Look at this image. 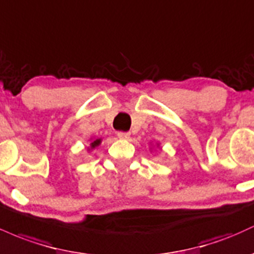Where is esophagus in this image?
I'll return each mask as SVG.
<instances>
[{
    "label": "esophagus",
    "instance_id": "34e87169",
    "mask_svg": "<svg viewBox=\"0 0 254 254\" xmlns=\"http://www.w3.org/2000/svg\"><path fill=\"white\" fill-rule=\"evenodd\" d=\"M117 136H118L119 138H123V140H127V138L130 137V132H123V131H119L117 133Z\"/></svg>",
    "mask_w": 254,
    "mask_h": 254
}]
</instances>
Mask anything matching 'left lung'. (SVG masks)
<instances>
[{
	"label": "left lung",
	"instance_id": "left-lung-1",
	"mask_svg": "<svg viewBox=\"0 0 254 254\" xmlns=\"http://www.w3.org/2000/svg\"><path fill=\"white\" fill-rule=\"evenodd\" d=\"M157 147H160V144L157 143ZM152 149H153V148H150V152H152Z\"/></svg>",
	"mask_w": 254,
	"mask_h": 254
}]
</instances>
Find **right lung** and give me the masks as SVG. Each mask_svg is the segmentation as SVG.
I'll return each mask as SVG.
<instances>
[{"mask_svg": "<svg viewBox=\"0 0 254 254\" xmlns=\"http://www.w3.org/2000/svg\"><path fill=\"white\" fill-rule=\"evenodd\" d=\"M101 142H102V138H91L90 147H88L89 152H91V150L95 149L96 147H99L100 144H101Z\"/></svg>", "mask_w": 254, "mask_h": 254, "instance_id": "right-lung-1", "label": "right lung"}]
</instances>
